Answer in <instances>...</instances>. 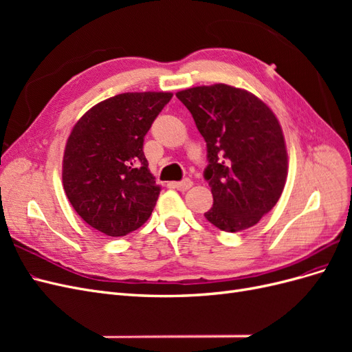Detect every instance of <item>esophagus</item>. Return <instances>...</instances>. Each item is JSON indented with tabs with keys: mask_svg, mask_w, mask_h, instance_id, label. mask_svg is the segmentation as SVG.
<instances>
[{
	"mask_svg": "<svg viewBox=\"0 0 352 352\" xmlns=\"http://www.w3.org/2000/svg\"><path fill=\"white\" fill-rule=\"evenodd\" d=\"M173 186L176 189H179V190H186V189H189L190 186H192V180H190V179H184V180H180V182H173Z\"/></svg>",
	"mask_w": 352,
	"mask_h": 352,
	"instance_id": "1",
	"label": "esophagus"
}]
</instances>
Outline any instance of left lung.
<instances>
[{
    "label": "left lung",
    "instance_id": "left-lung-1",
    "mask_svg": "<svg viewBox=\"0 0 352 352\" xmlns=\"http://www.w3.org/2000/svg\"><path fill=\"white\" fill-rule=\"evenodd\" d=\"M207 144L204 179L212 194L206 219L225 232L257 225L285 188L287 154L273 111L248 91L225 83L176 94Z\"/></svg>",
    "mask_w": 352,
    "mask_h": 352
}]
</instances>
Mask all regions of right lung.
<instances>
[{
    "label": "right lung",
    "mask_w": 352,
    "mask_h": 352,
    "mask_svg": "<svg viewBox=\"0 0 352 352\" xmlns=\"http://www.w3.org/2000/svg\"><path fill=\"white\" fill-rule=\"evenodd\" d=\"M170 92H126L74 124L63 158V186L73 208L107 236H124L150 219L160 186L148 168L144 138L172 100Z\"/></svg>",
    "instance_id": "obj_1"
}]
</instances>
